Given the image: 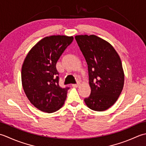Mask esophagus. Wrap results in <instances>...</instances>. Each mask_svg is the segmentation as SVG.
<instances>
[{
    "label": "esophagus",
    "instance_id": "esophagus-1",
    "mask_svg": "<svg viewBox=\"0 0 146 146\" xmlns=\"http://www.w3.org/2000/svg\"><path fill=\"white\" fill-rule=\"evenodd\" d=\"M79 82H77L76 84H72V86L73 87H74V88H77V87H78V86H79Z\"/></svg>",
    "mask_w": 146,
    "mask_h": 146
}]
</instances>
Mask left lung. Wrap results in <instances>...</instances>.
I'll return each instance as SVG.
<instances>
[{
    "mask_svg": "<svg viewBox=\"0 0 146 146\" xmlns=\"http://www.w3.org/2000/svg\"><path fill=\"white\" fill-rule=\"evenodd\" d=\"M75 39L88 66L91 91L85 103L93 110L105 111L116 102L123 90L120 56L110 44L97 36L77 35Z\"/></svg>",
    "mask_w": 146,
    "mask_h": 146,
    "instance_id": "1",
    "label": "left lung"
}]
</instances>
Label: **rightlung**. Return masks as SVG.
Here are the masks:
<instances>
[{"label": "right lung", "instance_id": "1", "mask_svg": "<svg viewBox=\"0 0 146 146\" xmlns=\"http://www.w3.org/2000/svg\"><path fill=\"white\" fill-rule=\"evenodd\" d=\"M72 36H50L41 40L28 53L23 64L21 81L29 102L40 110L53 113L64 105L69 87L59 86L56 64Z\"/></svg>", "mask_w": 146, "mask_h": 146}]
</instances>
